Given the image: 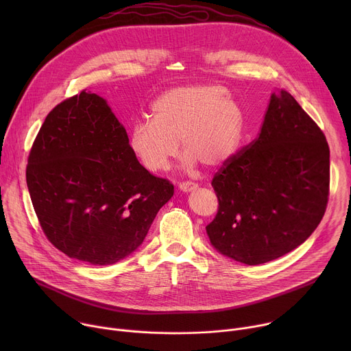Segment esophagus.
Segmentation results:
<instances>
[{
    "mask_svg": "<svg viewBox=\"0 0 351 351\" xmlns=\"http://www.w3.org/2000/svg\"><path fill=\"white\" fill-rule=\"evenodd\" d=\"M179 190L180 191H183V193H189V191H193V190H195L197 187H198V184L197 183H194V182H183V183H179Z\"/></svg>",
    "mask_w": 351,
    "mask_h": 351,
    "instance_id": "34e87169",
    "label": "esophagus"
}]
</instances>
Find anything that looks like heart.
I'll return each instance as SVG.
<instances>
[{
  "mask_svg": "<svg viewBox=\"0 0 351 351\" xmlns=\"http://www.w3.org/2000/svg\"><path fill=\"white\" fill-rule=\"evenodd\" d=\"M152 115L153 121H137L128 136L130 154L149 173L169 168L179 140L186 167L219 168L237 152L243 136V112L219 86L171 88L153 103Z\"/></svg>",
  "mask_w": 351,
  "mask_h": 351,
  "instance_id": "b5f03b06",
  "label": "heart"
}]
</instances>
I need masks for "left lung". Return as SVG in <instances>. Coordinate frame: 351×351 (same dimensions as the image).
Segmentation results:
<instances>
[{
    "label": "left lung",
    "mask_w": 351,
    "mask_h": 351,
    "mask_svg": "<svg viewBox=\"0 0 351 351\" xmlns=\"http://www.w3.org/2000/svg\"><path fill=\"white\" fill-rule=\"evenodd\" d=\"M211 184L219 207L206 229L217 252L247 265L276 260L304 243L325 214L326 137L291 94L275 91L260 136Z\"/></svg>",
    "instance_id": "1"
}]
</instances>
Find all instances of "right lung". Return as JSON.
Returning <instances> with one entry per match:
<instances>
[{
	"instance_id": "obj_1",
	"label": "right lung",
	"mask_w": 351,
	"mask_h": 351,
	"mask_svg": "<svg viewBox=\"0 0 351 351\" xmlns=\"http://www.w3.org/2000/svg\"><path fill=\"white\" fill-rule=\"evenodd\" d=\"M26 182L47 239L91 265H111L136 252L173 195L169 180L133 158L106 99L86 90L47 115Z\"/></svg>"
}]
</instances>
